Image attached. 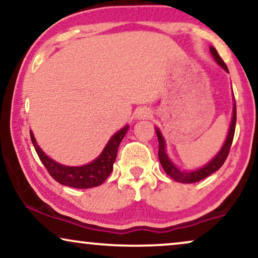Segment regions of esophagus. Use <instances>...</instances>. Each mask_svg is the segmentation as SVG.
Returning <instances> with one entry per match:
<instances>
[{
    "instance_id": "34e87169",
    "label": "esophagus",
    "mask_w": 258,
    "mask_h": 258,
    "mask_svg": "<svg viewBox=\"0 0 258 258\" xmlns=\"http://www.w3.org/2000/svg\"><path fill=\"white\" fill-rule=\"evenodd\" d=\"M151 114V110L149 108L147 107H142V108H139L136 110V118L137 119H146V118H149Z\"/></svg>"
}]
</instances>
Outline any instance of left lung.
Masks as SVG:
<instances>
[{"instance_id":"obj_1","label":"left lung","mask_w":258,"mask_h":258,"mask_svg":"<svg viewBox=\"0 0 258 258\" xmlns=\"http://www.w3.org/2000/svg\"><path fill=\"white\" fill-rule=\"evenodd\" d=\"M210 52L213 55L215 61L223 68L225 72L229 73L228 67L223 62V59L221 58V56L218 55V52L214 47H210ZM235 126H236V102L234 98V107H232V117L230 122V126H229V132L225 139L223 146L220 149V151L208 162L207 164H204L202 168L195 169V170H181L178 167H176V164L170 160V157L167 154V146H165V140L163 135H162L161 130L155 126V132L157 134L158 139V158H160L162 168L164 169V171L170 176L172 179H175L176 182L179 183H195L199 182L201 179L208 177V176L213 174V172L217 171L222 165H223L224 161L227 160L229 150H230L232 140H234V134H235Z\"/></svg>"}]
</instances>
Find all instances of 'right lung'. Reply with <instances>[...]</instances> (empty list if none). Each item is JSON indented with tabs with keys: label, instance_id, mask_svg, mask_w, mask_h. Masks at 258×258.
Masks as SVG:
<instances>
[{
	"label": "right lung",
	"instance_id": "obj_1",
	"mask_svg": "<svg viewBox=\"0 0 258 258\" xmlns=\"http://www.w3.org/2000/svg\"><path fill=\"white\" fill-rule=\"evenodd\" d=\"M129 125H124L119 129L117 133L114 134L105 144L104 149L102 150L100 156H97L90 163L79 167H70L58 163L44 154V151L38 147L35 140L33 132L30 130V139L34 144L35 150L40 157V160L52 178L62 185L72 186L76 189H89L94 186H98L103 183L108 176L112 171V165L117 156V150L119 143L128 132Z\"/></svg>",
	"mask_w": 258,
	"mask_h": 258
}]
</instances>
